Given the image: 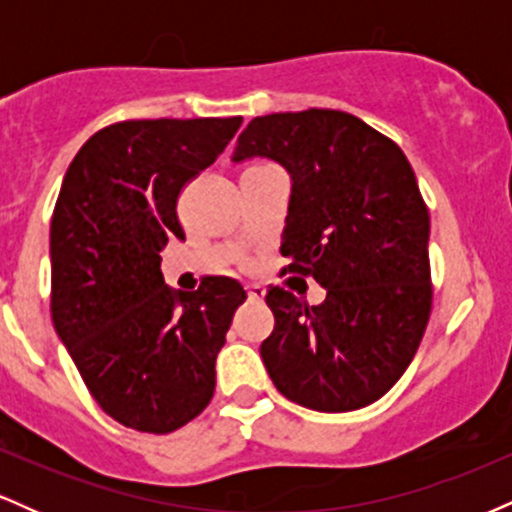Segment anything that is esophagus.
<instances>
[{
	"label": "esophagus",
	"instance_id": "34e87169",
	"mask_svg": "<svg viewBox=\"0 0 512 512\" xmlns=\"http://www.w3.org/2000/svg\"><path fill=\"white\" fill-rule=\"evenodd\" d=\"M245 289H248V296L252 298V301H262L264 293H267L264 291V286H260V284H248Z\"/></svg>",
	"mask_w": 512,
	"mask_h": 512
}]
</instances>
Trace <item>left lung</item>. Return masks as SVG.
Returning a JSON list of instances; mask_svg holds the SVG:
<instances>
[{"label":"left lung","instance_id":"left-lung-1","mask_svg":"<svg viewBox=\"0 0 512 512\" xmlns=\"http://www.w3.org/2000/svg\"><path fill=\"white\" fill-rule=\"evenodd\" d=\"M255 156L291 175L284 272L327 289L325 301L308 305L269 286L274 332L260 346L264 368L301 407H368L402 378L431 315V219L414 170L378 129L320 108L255 117L233 163Z\"/></svg>","mask_w":512,"mask_h":512}]
</instances>
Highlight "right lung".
<instances>
[{"label":"right lung","mask_w":512,"mask_h":512,"mask_svg":"<svg viewBox=\"0 0 512 512\" xmlns=\"http://www.w3.org/2000/svg\"><path fill=\"white\" fill-rule=\"evenodd\" d=\"M243 117L127 120L81 146L50 223L55 330L101 409L122 426L170 433L214 397L216 356L243 286L163 281L161 250L185 240L182 187L219 158Z\"/></svg>","instance_id":"obj_1"}]
</instances>
